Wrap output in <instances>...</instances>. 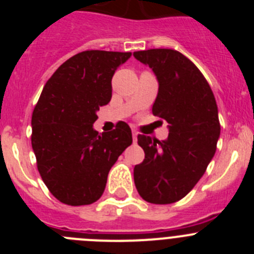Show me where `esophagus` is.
Wrapping results in <instances>:
<instances>
[{
  "label": "esophagus",
  "mask_w": 254,
  "mask_h": 254,
  "mask_svg": "<svg viewBox=\"0 0 254 254\" xmlns=\"http://www.w3.org/2000/svg\"><path fill=\"white\" fill-rule=\"evenodd\" d=\"M132 138H133V142H136V141H137V132L136 131L132 132Z\"/></svg>",
  "instance_id": "1"
}]
</instances>
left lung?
Masks as SVG:
<instances>
[{
    "mask_svg": "<svg viewBox=\"0 0 254 254\" xmlns=\"http://www.w3.org/2000/svg\"><path fill=\"white\" fill-rule=\"evenodd\" d=\"M133 56L156 76L152 114L169 125L165 141L138 134L145 159L134 167V185L145 201L168 205L190 193L214 158L220 136L216 100L201 71L178 51L147 49Z\"/></svg>",
    "mask_w": 254,
    "mask_h": 254,
    "instance_id": "8db88e82",
    "label": "left lung"
}]
</instances>
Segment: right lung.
<instances>
[{
  "label": "right lung",
  "instance_id": "obj_1",
  "mask_svg": "<svg viewBox=\"0 0 254 254\" xmlns=\"http://www.w3.org/2000/svg\"><path fill=\"white\" fill-rule=\"evenodd\" d=\"M131 52L85 51L61 64L47 81L31 117V146L51 193L71 206L102 197L108 173L132 143L127 123L95 131L96 112L112 99V77Z\"/></svg>",
  "mask_w": 254,
  "mask_h": 254
}]
</instances>
